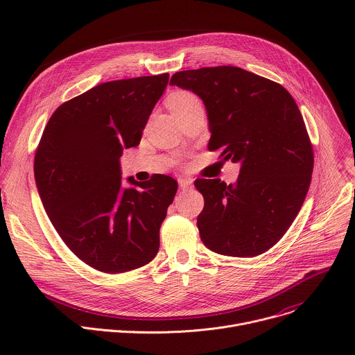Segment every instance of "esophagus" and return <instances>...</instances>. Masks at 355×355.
Returning a JSON list of instances; mask_svg holds the SVG:
<instances>
[{"label": "esophagus", "mask_w": 355, "mask_h": 355, "mask_svg": "<svg viewBox=\"0 0 355 355\" xmlns=\"http://www.w3.org/2000/svg\"><path fill=\"white\" fill-rule=\"evenodd\" d=\"M178 184L181 189H189L193 187V182L191 178H178Z\"/></svg>", "instance_id": "1"}]
</instances>
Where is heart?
Masks as SVG:
<instances>
[{
  "label": "heart",
  "mask_w": 355,
  "mask_h": 355,
  "mask_svg": "<svg viewBox=\"0 0 355 355\" xmlns=\"http://www.w3.org/2000/svg\"><path fill=\"white\" fill-rule=\"evenodd\" d=\"M192 103H199L198 98L191 94V92H187V91H180V92H175L170 96L168 99V105H170V110L171 108H175V107H180V105H187V104H192Z\"/></svg>",
  "instance_id": "b5f03b06"
}]
</instances>
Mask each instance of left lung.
<instances>
[{"label": "left lung", "instance_id": "1", "mask_svg": "<svg viewBox=\"0 0 355 355\" xmlns=\"http://www.w3.org/2000/svg\"><path fill=\"white\" fill-rule=\"evenodd\" d=\"M171 85L204 101L211 151L240 163L234 185L195 180L205 207L196 219L200 240L232 257H256L275 245L306 198L313 148L292 95L278 83L240 67L178 71Z\"/></svg>", "mask_w": 355, "mask_h": 355}]
</instances>
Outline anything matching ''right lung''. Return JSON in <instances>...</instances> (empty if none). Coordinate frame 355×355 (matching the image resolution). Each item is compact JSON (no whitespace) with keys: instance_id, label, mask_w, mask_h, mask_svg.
<instances>
[{"instance_id":"1","label":"right lung","mask_w":355,"mask_h":355,"mask_svg":"<svg viewBox=\"0 0 355 355\" xmlns=\"http://www.w3.org/2000/svg\"><path fill=\"white\" fill-rule=\"evenodd\" d=\"M168 73L99 84L62 104L36 148L33 171L44 211L74 254L107 274L153 260L177 181L155 174L123 187L121 156L140 143Z\"/></svg>"}]
</instances>
